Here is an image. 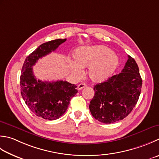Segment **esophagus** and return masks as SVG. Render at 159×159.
Segmentation results:
<instances>
[{
	"mask_svg": "<svg viewBox=\"0 0 159 159\" xmlns=\"http://www.w3.org/2000/svg\"><path fill=\"white\" fill-rule=\"evenodd\" d=\"M85 87H86V85H85V84H84V83H80V84H79V85L77 86V89H78V90H80V89H82L83 88H85Z\"/></svg>",
	"mask_w": 159,
	"mask_h": 159,
	"instance_id": "esophagus-1",
	"label": "esophagus"
}]
</instances>
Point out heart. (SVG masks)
Masks as SVG:
<instances>
[{
	"instance_id": "1",
	"label": "heart",
	"mask_w": 159,
	"mask_h": 159,
	"mask_svg": "<svg viewBox=\"0 0 159 159\" xmlns=\"http://www.w3.org/2000/svg\"><path fill=\"white\" fill-rule=\"evenodd\" d=\"M74 62L70 67L72 72L78 74L80 67H88V76L93 83H102L107 80L117 69L119 58L110 48L102 45L81 47L74 55Z\"/></svg>"
}]
</instances>
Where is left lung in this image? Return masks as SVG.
Returning a JSON list of instances; mask_svg holds the SVG:
<instances>
[{
	"label": "left lung",
	"mask_w": 159,
	"mask_h": 159,
	"mask_svg": "<svg viewBox=\"0 0 159 159\" xmlns=\"http://www.w3.org/2000/svg\"><path fill=\"white\" fill-rule=\"evenodd\" d=\"M142 79L134 59H128L121 73L94 87L89 105L94 119L103 123L123 120L132 111L141 91Z\"/></svg>",
	"instance_id": "8db88e82"
}]
</instances>
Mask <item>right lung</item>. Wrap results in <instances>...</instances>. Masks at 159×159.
I'll return each mask as SVG.
<instances>
[{"instance_id": "obj_1", "label": "right lung", "mask_w": 159, "mask_h": 159, "mask_svg": "<svg viewBox=\"0 0 159 159\" xmlns=\"http://www.w3.org/2000/svg\"><path fill=\"white\" fill-rule=\"evenodd\" d=\"M65 41L66 39H56L40 45L26 58L22 67L20 79L22 97L36 116L46 120L59 119L66 111L78 90L76 85L66 80L43 82L36 80L32 67L39 58L55 51Z\"/></svg>"}]
</instances>
